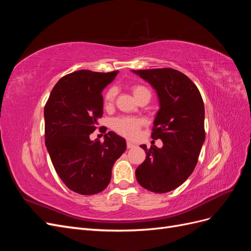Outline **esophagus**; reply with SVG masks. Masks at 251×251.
<instances>
[{
	"label": "esophagus",
	"mask_w": 251,
	"mask_h": 251,
	"mask_svg": "<svg viewBox=\"0 0 251 251\" xmlns=\"http://www.w3.org/2000/svg\"><path fill=\"white\" fill-rule=\"evenodd\" d=\"M135 147V144L133 143V142H131V141H127L126 142V148L127 149H132V148H134Z\"/></svg>",
	"instance_id": "1"
}]
</instances>
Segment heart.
I'll use <instances>...</instances> for the list:
<instances>
[{
	"label": "heart",
	"mask_w": 251,
	"mask_h": 251,
	"mask_svg": "<svg viewBox=\"0 0 251 251\" xmlns=\"http://www.w3.org/2000/svg\"><path fill=\"white\" fill-rule=\"evenodd\" d=\"M133 94L136 97V100L143 96H149L151 98V91L148 87L143 85H134L132 87ZM117 88L116 87H110L103 95V104L105 108L112 107V104L115 100L117 96ZM143 125V120L137 117H131V116H123L117 117L113 120L112 128L117 134L124 136L126 138H134L136 135L138 134L140 127Z\"/></svg>",
	"instance_id": "1"
}]
</instances>
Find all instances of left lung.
<instances>
[{
	"label": "left lung",
	"instance_id": "1",
	"mask_svg": "<svg viewBox=\"0 0 251 251\" xmlns=\"http://www.w3.org/2000/svg\"><path fill=\"white\" fill-rule=\"evenodd\" d=\"M150 82L159 97L151 138L163 147L140 146L146 160L136 170L138 183L148 191L163 194L180 186L195 170L205 140L204 103L198 88L185 74L172 69L136 70Z\"/></svg>",
	"mask_w": 251,
	"mask_h": 251
}]
</instances>
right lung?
Masks as SVG:
<instances>
[{"instance_id":"obj_1","label":"right lung","mask_w":251,"mask_h":251,"mask_svg":"<svg viewBox=\"0 0 251 251\" xmlns=\"http://www.w3.org/2000/svg\"><path fill=\"white\" fill-rule=\"evenodd\" d=\"M117 73L67 74L45 104V143L52 164L67 187L80 195L102 192L114 163L126 149V140L112 131L104 134L103 142L90 139L103 113L102 90Z\"/></svg>"}]
</instances>
